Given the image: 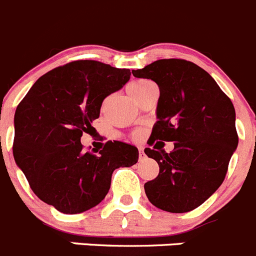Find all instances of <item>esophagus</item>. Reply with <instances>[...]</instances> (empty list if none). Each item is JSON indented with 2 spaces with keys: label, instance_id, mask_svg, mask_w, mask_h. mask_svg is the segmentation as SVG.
Segmentation results:
<instances>
[{
  "label": "esophagus",
  "instance_id": "34e87169",
  "mask_svg": "<svg viewBox=\"0 0 256 256\" xmlns=\"http://www.w3.org/2000/svg\"><path fill=\"white\" fill-rule=\"evenodd\" d=\"M145 158H146V155H145L144 149H142V148H139V159L140 160H144Z\"/></svg>",
  "mask_w": 256,
  "mask_h": 256
}]
</instances>
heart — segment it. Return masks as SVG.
Here are the masks:
<instances>
[{
  "label": "heart",
  "instance_id": "heart-1",
  "mask_svg": "<svg viewBox=\"0 0 256 256\" xmlns=\"http://www.w3.org/2000/svg\"><path fill=\"white\" fill-rule=\"evenodd\" d=\"M150 84H152V82H150V80H134V82H131L130 84L128 86V94H130L131 97L135 100V101H138V100L142 97V93L146 90V88L149 87ZM140 136H142V132H134L132 134V138H135V139H139Z\"/></svg>",
  "mask_w": 256,
  "mask_h": 256
}]
</instances>
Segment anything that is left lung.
I'll return each instance as SVG.
<instances>
[{
	"mask_svg": "<svg viewBox=\"0 0 256 256\" xmlns=\"http://www.w3.org/2000/svg\"><path fill=\"white\" fill-rule=\"evenodd\" d=\"M159 86L158 121L144 150L159 164V174L145 183L158 208L183 214L197 208L222 184L238 144L235 108L204 69L184 59H160L132 70ZM164 141H174L166 153Z\"/></svg>",
	"mask_w": 256,
	"mask_h": 256,
	"instance_id": "left-lung-1",
	"label": "left lung"
}]
</instances>
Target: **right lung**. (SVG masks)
Instances as JSON below:
<instances>
[{
    "mask_svg": "<svg viewBox=\"0 0 256 256\" xmlns=\"http://www.w3.org/2000/svg\"><path fill=\"white\" fill-rule=\"evenodd\" d=\"M130 76L101 62H70L42 76L18 104L14 158L42 202L63 214L87 211L106 197L114 169L138 163L132 145L107 142L90 152L80 144L104 100Z\"/></svg>",
    "mask_w": 256,
    "mask_h": 256,
    "instance_id": "add662e5",
    "label": "right lung"
}]
</instances>
